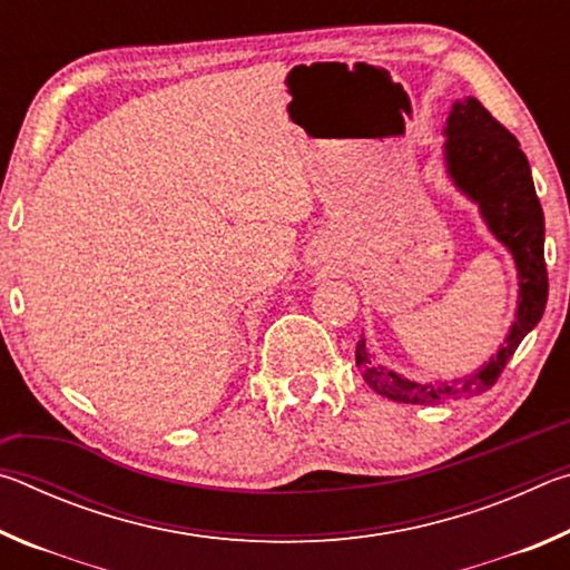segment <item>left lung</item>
I'll use <instances>...</instances> for the list:
<instances>
[{"mask_svg": "<svg viewBox=\"0 0 570 570\" xmlns=\"http://www.w3.org/2000/svg\"><path fill=\"white\" fill-rule=\"evenodd\" d=\"M445 160L455 186L480 206L493 236L515 258L520 292L518 314L500 352L480 372L452 382H412L374 362L364 340L356 342L354 360L364 382L382 397L404 404H440L488 392L503 374L518 344L543 316L548 302V272L543 258L546 220L535 196L533 176L520 142L498 122L482 102L468 98L452 105L448 118Z\"/></svg>", "mask_w": 570, "mask_h": 570, "instance_id": "1", "label": "left lung"}]
</instances>
